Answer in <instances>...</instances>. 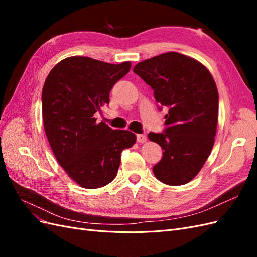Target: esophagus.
Here are the masks:
<instances>
[{
  "mask_svg": "<svg viewBox=\"0 0 257 257\" xmlns=\"http://www.w3.org/2000/svg\"><path fill=\"white\" fill-rule=\"evenodd\" d=\"M136 141H137V143H146L147 137L144 134H137L136 135Z\"/></svg>",
  "mask_w": 257,
  "mask_h": 257,
  "instance_id": "1",
  "label": "esophagus"
}]
</instances>
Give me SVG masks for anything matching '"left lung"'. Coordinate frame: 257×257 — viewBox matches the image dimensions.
Segmentation results:
<instances>
[{"instance_id":"left-lung-1","label":"left lung","mask_w":257,"mask_h":257,"mask_svg":"<svg viewBox=\"0 0 257 257\" xmlns=\"http://www.w3.org/2000/svg\"><path fill=\"white\" fill-rule=\"evenodd\" d=\"M133 72L150 85L159 109L168 108L162 133L148 134L163 149L154 176L168 185L190 182L214 144L219 93L211 74L198 61L178 52L145 60Z\"/></svg>"}]
</instances>
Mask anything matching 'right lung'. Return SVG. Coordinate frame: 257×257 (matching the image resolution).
Returning <instances> with one entry per match:
<instances>
[{
  "mask_svg": "<svg viewBox=\"0 0 257 257\" xmlns=\"http://www.w3.org/2000/svg\"><path fill=\"white\" fill-rule=\"evenodd\" d=\"M131 62L110 64L88 57H69L54 66L42 93L46 136L59 164L84 189L111 182L118 173L121 152L136 136L97 123L94 114L109 104V93L125 76Z\"/></svg>",
  "mask_w": 257,
  "mask_h": 257,
  "instance_id": "1",
  "label": "right lung"
}]
</instances>
